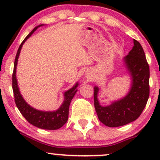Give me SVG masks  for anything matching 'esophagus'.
<instances>
[{"instance_id":"1","label":"esophagus","mask_w":160,"mask_h":160,"mask_svg":"<svg viewBox=\"0 0 160 160\" xmlns=\"http://www.w3.org/2000/svg\"><path fill=\"white\" fill-rule=\"evenodd\" d=\"M92 79V78L91 77H87V80H90Z\"/></svg>"}]
</instances>
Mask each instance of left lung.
Here are the masks:
<instances>
[{"label": "left lung", "mask_w": 160, "mask_h": 160, "mask_svg": "<svg viewBox=\"0 0 160 160\" xmlns=\"http://www.w3.org/2000/svg\"><path fill=\"white\" fill-rule=\"evenodd\" d=\"M124 62L132 80L131 89L124 98L104 107L97 98L98 88H94V105L98 120L109 127L124 126L137 120L149 98V65L138 40L134 39L132 49L124 58Z\"/></svg>", "instance_id": "8db88e82"}]
</instances>
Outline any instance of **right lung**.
I'll list each match as a JSON object with an SVG mask.
<instances>
[{"label":"right lung","mask_w":160,"mask_h":160,"mask_svg":"<svg viewBox=\"0 0 160 160\" xmlns=\"http://www.w3.org/2000/svg\"><path fill=\"white\" fill-rule=\"evenodd\" d=\"M42 25H38L34 28V29L28 34L26 38L24 39L22 43L19 46L18 49L17 53H16L15 62H14V68L13 73H12V90H13L14 98H15V102L16 107L19 110L20 113L25 118L29 123L36 127L43 128V129L48 130H56L58 129L63 126L66 123L68 119V112H69V106L71 104V100L74 98L75 93L77 92L78 89L77 87L78 86V83L77 82L76 85L69 90L65 92V100L61 105V107L58 108L56 111H41L38 110L34 109L31 107L29 104H28L24 98L20 94V92L18 87L17 80H16V65H17L18 58H19L20 51H21L23 43H25V40L29 38L32 34L37 30L38 27L41 26Z\"/></svg>","instance_id":"right-lung-1"}]
</instances>
